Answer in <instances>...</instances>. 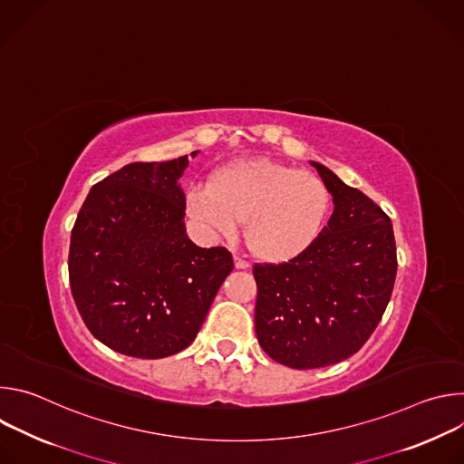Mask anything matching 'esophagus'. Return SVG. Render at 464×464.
<instances>
[{"label":"esophagus","instance_id":"obj_1","mask_svg":"<svg viewBox=\"0 0 464 464\" xmlns=\"http://www.w3.org/2000/svg\"><path fill=\"white\" fill-rule=\"evenodd\" d=\"M235 268L246 270V268H249V262L246 258H242L240 255H235Z\"/></svg>","mask_w":464,"mask_h":464}]
</instances>
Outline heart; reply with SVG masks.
Segmentation results:
<instances>
[{
    "label": "heart",
    "mask_w": 464,
    "mask_h": 464,
    "mask_svg": "<svg viewBox=\"0 0 464 464\" xmlns=\"http://www.w3.org/2000/svg\"><path fill=\"white\" fill-rule=\"evenodd\" d=\"M328 204L319 176L264 158L227 163L209 185L187 194L188 217L227 238L246 222L249 249L268 262L306 251L321 233Z\"/></svg>",
    "instance_id": "obj_1"
}]
</instances>
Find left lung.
Segmentation results:
<instances>
[{"mask_svg": "<svg viewBox=\"0 0 464 464\" xmlns=\"http://www.w3.org/2000/svg\"><path fill=\"white\" fill-rule=\"evenodd\" d=\"M334 213L315 242L288 262L255 264V333L292 369H319L356 354L392 294L396 246L391 218L362 190L312 163Z\"/></svg>", "mask_w": 464, "mask_h": 464, "instance_id": "8db88e82", "label": "left lung"}]
</instances>
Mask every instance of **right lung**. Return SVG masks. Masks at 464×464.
<instances>
[{
  "label": "right lung",
  "mask_w": 464,
  "mask_h": 464,
  "mask_svg": "<svg viewBox=\"0 0 464 464\" xmlns=\"http://www.w3.org/2000/svg\"><path fill=\"white\" fill-rule=\"evenodd\" d=\"M187 165V156L124 165L92 187L73 226L75 304L90 333L121 354L158 360L188 347L233 270L226 247L187 237L178 183Z\"/></svg>",
  "instance_id": "obj_1"
}]
</instances>
